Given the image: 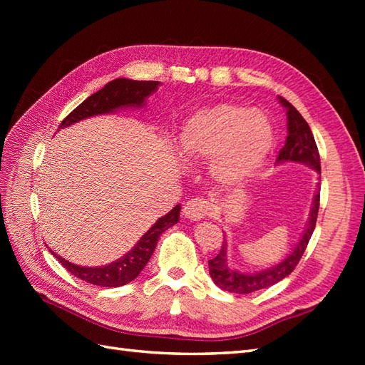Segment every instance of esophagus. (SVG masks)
<instances>
[{"label": "esophagus", "mask_w": 365, "mask_h": 365, "mask_svg": "<svg viewBox=\"0 0 365 365\" xmlns=\"http://www.w3.org/2000/svg\"><path fill=\"white\" fill-rule=\"evenodd\" d=\"M210 213H212V205L204 197L191 199L183 207V215L187 216L188 220H192V221L205 218V216H208Z\"/></svg>", "instance_id": "34e87169"}]
</instances>
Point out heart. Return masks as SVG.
Instances as JSON below:
<instances>
[{
	"mask_svg": "<svg viewBox=\"0 0 365 365\" xmlns=\"http://www.w3.org/2000/svg\"><path fill=\"white\" fill-rule=\"evenodd\" d=\"M271 147L273 130L267 115L229 103L192 115L178 139L185 160H212L215 180L229 187L257 174Z\"/></svg>",
	"mask_w": 365,
	"mask_h": 365,
	"instance_id": "b5f03b06",
	"label": "heart"
}]
</instances>
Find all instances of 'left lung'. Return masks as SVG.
I'll list each match as a JSON object with an SVG mask.
<instances>
[{"mask_svg":"<svg viewBox=\"0 0 365 365\" xmlns=\"http://www.w3.org/2000/svg\"><path fill=\"white\" fill-rule=\"evenodd\" d=\"M279 98H281V103L287 108L289 136H287L282 149L279 150L277 161L290 160V161L304 163V165L314 168L317 173L320 174V153H319V147L315 144L311 127H309V123L298 113L297 108L287 102L285 98L282 97ZM319 208H320V192L317 191V195L314 197L312 210H311V220H309L304 235H302V238L299 240V243L297 245V247H294V251L285 260L279 263V265L265 271H260V273L242 274V273H237L234 269H230L227 267V259H226V243H222L220 252L208 260V268H210V276L213 279V282L222 290L243 294V293H252L255 290L267 289V287L282 281L284 277L289 276L292 271L297 268L302 254H304L309 240H311L314 234Z\"/></svg>","mask_w":365,"mask_h":365,"instance_id":"8db88e82","label":"left lung"}]
</instances>
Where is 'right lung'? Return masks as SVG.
Instances as JSON below:
<instances>
[{
    "label": "right lung",
    "instance_id": "1",
    "mask_svg": "<svg viewBox=\"0 0 365 365\" xmlns=\"http://www.w3.org/2000/svg\"><path fill=\"white\" fill-rule=\"evenodd\" d=\"M158 84V81H133L127 78H115L108 83L103 89H100L96 94L88 97L81 105L76 106L75 110L61 122L59 128L72 125V123L91 118V115L111 113L115 108L141 106L144 103V98L157 91ZM178 213H180V205H175L168 215H165L153 224L150 230L139 240L133 250L123 255L118 262L110 263V265L97 268L78 267L64 260L63 257H59V255L54 254L53 251L51 252L68 273H72L73 276L81 279V281H86L89 284L100 287L125 285L141 273L143 268L147 265V262L152 257L155 247H157L160 235L166 229L177 224Z\"/></svg>",
    "mask_w": 365,
    "mask_h": 365
}]
</instances>
